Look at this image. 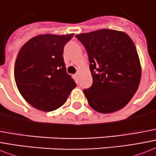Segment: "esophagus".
Returning <instances> with one entry per match:
<instances>
[{
    "mask_svg": "<svg viewBox=\"0 0 156 156\" xmlns=\"http://www.w3.org/2000/svg\"><path fill=\"white\" fill-rule=\"evenodd\" d=\"M74 77H75L76 79H78V77H79V73H78H78H76V74H74Z\"/></svg>",
    "mask_w": 156,
    "mask_h": 156,
    "instance_id": "34e87169",
    "label": "esophagus"
}]
</instances>
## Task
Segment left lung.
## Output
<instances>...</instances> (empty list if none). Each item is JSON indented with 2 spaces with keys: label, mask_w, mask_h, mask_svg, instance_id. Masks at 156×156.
Segmentation results:
<instances>
[{
  "label": "left lung",
  "mask_w": 156,
  "mask_h": 156,
  "mask_svg": "<svg viewBox=\"0 0 156 156\" xmlns=\"http://www.w3.org/2000/svg\"><path fill=\"white\" fill-rule=\"evenodd\" d=\"M75 37L89 58L93 83L83 93L90 106L102 114L123 108L141 79L140 58L131 37L126 33L107 29Z\"/></svg>",
  "instance_id": "8db88e82"
}]
</instances>
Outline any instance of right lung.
I'll return each mask as SVG.
<instances>
[{
	"mask_svg": "<svg viewBox=\"0 0 156 156\" xmlns=\"http://www.w3.org/2000/svg\"><path fill=\"white\" fill-rule=\"evenodd\" d=\"M43 34L31 38L21 48L14 66V78L21 96L40 111L49 112L62 107L76 87L67 74L64 46L73 37Z\"/></svg>",
	"mask_w": 156,
	"mask_h": 156,
	"instance_id": "right-lung-1",
	"label": "right lung"
}]
</instances>
